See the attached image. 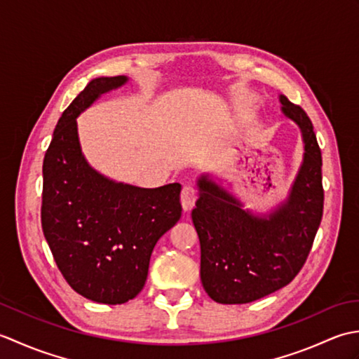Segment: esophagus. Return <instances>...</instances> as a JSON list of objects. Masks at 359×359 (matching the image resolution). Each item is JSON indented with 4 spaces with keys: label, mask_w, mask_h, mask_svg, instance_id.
Returning a JSON list of instances; mask_svg holds the SVG:
<instances>
[{
    "label": "esophagus",
    "mask_w": 359,
    "mask_h": 359,
    "mask_svg": "<svg viewBox=\"0 0 359 359\" xmlns=\"http://www.w3.org/2000/svg\"><path fill=\"white\" fill-rule=\"evenodd\" d=\"M196 199H197L196 189L189 185L184 187V189H182V194H180V202H182V208H184V211L193 210Z\"/></svg>",
    "instance_id": "34e87169"
}]
</instances>
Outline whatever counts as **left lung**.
<instances>
[{
    "label": "left lung",
    "instance_id": "1",
    "mask_svg": "<svg viewBox=\"0 0 359 359\" xmlns=\"http://www.w3.org/2000/svg\"><path fill=\"white\" fill-rule=\"evenodd\" d=\"M282 112L301 128L304 160L284 203L255 216L208 175L197 180L191 212L201 241V279L219 304H247L285 287L307 261L323 219V157L311 120L279 95Z\"/></svg>",
    "mask_w": 359,
    "mask_h": 359
}]
</instances>
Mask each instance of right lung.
<instances>
[{
    "instance_id": "add662e5",
    "label": "right lung",
    "mask_w": 359,
    "mask_h": 359,
    "mask_svg": "<svg viewBox=\"0 0 359 359\" xmlns=\"http://www.w3.org/2000/svg\"><path fill=\"white\" fill-rule=\"evenodd\" d=\"M128 77H100L75 97L53 131L43 162L41 226L58 270L75 292L123 304L142 292L154 245L180 219V184L139 188L90 168L77 117Z\"/></svg>"
}]
</instances>
